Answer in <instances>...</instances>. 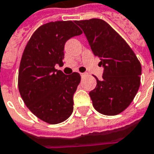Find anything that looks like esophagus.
Wrapping results in <instances>:
<instances>
[{
	"mask_svg": "<svg viewBox=\"0 0 154 154\" xmlns=\"http://www.w3.org/2000/svg\"><path fill=\"white\" fill-rule=\"evenodd\" d=\"M87 75H88V73H81L80 74L81 77H85V76Z\"/></svg>",
	"mask_w": 154,
	"mask_h": 154,
	"instance_id": "esophagus-1",
	"label": "esophagus"
}]
</instances>
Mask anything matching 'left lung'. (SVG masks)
<instances>
[{
    "mask_svg": "<svg viewBox=\"0 0 154 154\" xmlns=\"http://www.w3.org/2000/svg\"><path fill=\"white\" fill-rule=\"evenodd\" d=\"M83 29L91 51L103 66L102 79L89 92L94 108L115 116L128 108L140 87L141 65L125 39L106 21L98 18L75 21Z\"/></svg>",
    "mask_w": 154,
    "mask_h": 154,
    "instance_id": "1",
    "label": "left lung"
}]
</instances>
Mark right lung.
<instances>
[{"mask_svg": "<svg viewBox=\"0 0 154 154\" xmlns=\"http://www.w3.org/2000/svg\"><path fill=\"white\" fill-rule=\"evenodd\" d=\"M83 31L72 21H51L37 29L26 44L18 71V89L27 108L40 120L55 125L73 112V96L80 75H66L64 45Z\"/></svg>", "mask_w": 154, "mask_h": 154, "instance_id": "right-lung-1", "label": "right lung"}]
</instances>
